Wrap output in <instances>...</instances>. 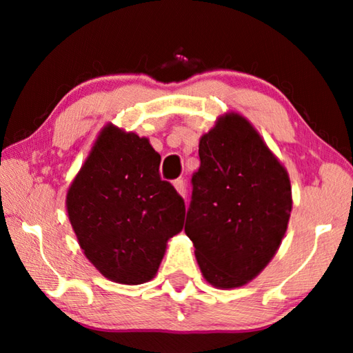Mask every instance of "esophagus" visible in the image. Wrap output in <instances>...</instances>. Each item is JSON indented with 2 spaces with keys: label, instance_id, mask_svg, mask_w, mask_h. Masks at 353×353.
Masks as SVG:
<instances>
[{
  "label": "esophagus",
  "instance_id": "esophagus-1",
  "mask_svg": "<svg viewBox=\"0 0 353 353\" xmlns=\"http://www.w3.org/2000/svg\"><path fill=\"white\" fill-rule=\"evenodd\" d=\"M172 183H174V188L179 191V194H182L185 198V193H187V185H185L183 179H176Z\"/></svg>",
  "mask_w": 353,
  "mask_h": 353
}]
</instances>
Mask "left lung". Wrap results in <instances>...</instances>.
I'll use <instances>...</instances> for the list:
<instances>
[{"label": "left lung", "instance_id": "1", "mask_svg": "<svg viewBox=\"0 0 353 353\" xmlns=\"http://www.w3.org/2000/svg\"><path fill=\"white\" fill-rule=\"evenodd\" d=\"M199 159L185 234L207 282L236 288L252 280L282 243L292 207L288 172L236 113L221 117L202 137Z\"/></svg>", "mask_w": 353, "mask_h": 353}]
</instances>
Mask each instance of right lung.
I'll use <instances>...</instances> for the list:
<instances>
[{"label":"right lung","mask_w":353,"mask_h":353,"mask_svg":"<svg viewBox=\"0 0 353 353\" xmlns=\"http://www.w3.org/2000/svg\"><path fill=\"white\" fill-rule=\"evenodd\" d=\"M159 165L148 139L109 124L68 190V218L83 254L117 283L151 280L166 241L183 227L185 202Z\"/></svg>","instance_id":"right-lung-1"}]
</instances>
